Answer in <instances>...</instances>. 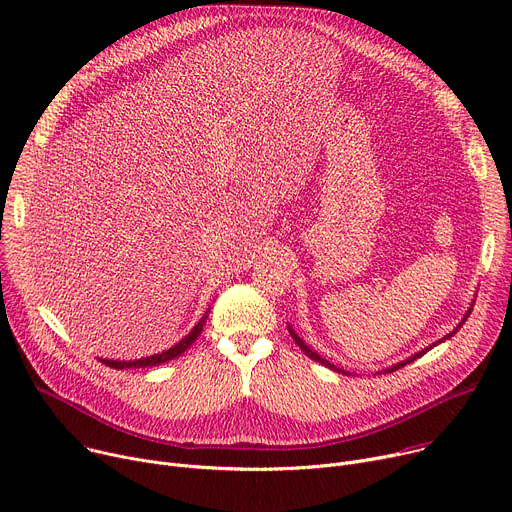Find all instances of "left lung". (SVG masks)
<instances>
[{"label": "left lung", "instance_id": "obj_1", "mask_svg": "<svg viewBox=\"0 0 512 512\" xmlns=\"http://www.w3.org/2000/svg\"><path fill=\"white\" fill-rule=\"evenodd\" d=\"M470 314H472V308H470V310H468V312H466V316H463V320H461V322H459V324H457V329H461V324H463V322H466V320H468V316H470ZM288 329H290V335H292V339H294V341H296V343H298V347H300V349H302V351H304V353H306V355H308V357H310V359H314V361H318V363H322V365H324V367H329V369H335V371H339V374H341V371H343V369H339V367H335V365H333V363H329V361H327V359H322V357H320V355H318V353H314V351H312V349H310V347H308V345H306V343H304V341H302V339H300V337H298V335H296V333H294V329H292V327H288ZM457 329H455V331H453V333H449V335H447V337H445V339H449V337H453V335H455V333H457ZM445 339H441V341H437V343H443V341H445ZM437 343H433V345H431V347H427V349H423V351H418V353H416V355H412V357H408V359H404V361H400V363H396V365H392V367H388V369H386V371H388V374H390V371H396V369H400V367H404V365H406V363H410V361H414V359H418V357H423V355H425V353H427V351H429V349H433V347H435V345H437ZM343 374H347V371H343ZM347 376H349V374H347Z\"/></svg>", "mask_w": 512, "mask_h": 512}]
</instances>
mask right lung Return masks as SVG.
<instances>
[{
  "instance_id": "1",
  "label": "right lung",
  "mask_w": 512,
  "mask_h": 512,
  "mask_svg": "<svg viewBox=\"0 0 512 512\" xmlns=\"http://www.w3.org/2000/svg\"><path fill=\"white\" fill-rule=\"evenodd\" d=\"M206 318H208V312L202 316V320L190 331V335H185L179 343H175L171 349H167V351H163V353H157V355H151V357H143V359H136V361H114V359H100V361H104L108 367H114V369H124V367H151V365L165 363V361H169V359L181 355L185 349H188V347L198 339V335L202 333L204 324H206Z\"/></svg>"
}]
</instances>
